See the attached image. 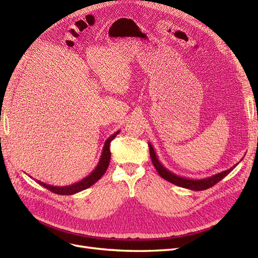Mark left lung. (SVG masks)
<instances>
[{
  "label": "left lung",
  "mask_w": 258,
  "mask_h": 258,
  "mask_svg": "<svg viewBox=\"0 0 258 258\" xmlns=\"http://www.w3.org/2000/svg\"><path fill=\"white\" fill-rule=\"evenodd\" d=\"M148 146H150V155H151V159L154 167L157 170V172L159 173V175L167 179L168 182L172 183L174 185H177L179 187H184V188L187 189H191V190H205L210 188V187L214 186L216 183H218L223 179L226 175L229 174L231 171L233 170V168H236L237 165H235L233 167L223 171V172H220L217 174H214L212 176H208L205 178H200V179H195V178H187V177H183V176H179L176 175L175 173L171 172L170 170H168L165 166L162 165V163L159 161L157 155H156L154 148L152 146L151 143H148Z\"/></svg>",
  "instance_id": "8db88e82"
}]
</instances>
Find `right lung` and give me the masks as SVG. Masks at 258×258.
Instances as JSON below:
<instances>
[{
	"instance_id": "obj_1",
	"label": "right lung",
	"mask_w": 258,
	"mask_h": 258,
	"mask_svg": "<svg viewBox=\"0 0 258 258\" xmlns=\"http://www.w3.org/2000/svg\"><path fill=\"white\" fill-rule=\"evenodd\" d=\"M119 134V130L116 131L115 134H113L112 136H110L103 146V150L102 153H101V157L100 160L98 162L97 167L95 168V170L92 171V172L86 176L85 178L81 179L80 182L74 183L72 185H68V186H52V185H48V184H45L41 181H36L38 184L42 185L45 188H47L48 190L54 192V194H58V195H73L76 192H80L84 189H87L88 187H90L91 185H93L95 183H97L99 179L103 176V174L105 173V171L110 165V159H111V152H110V144L112 142V140L115 139V137Z\"/></svg>"
}]
</instances>
